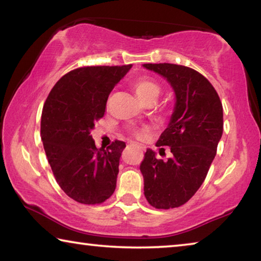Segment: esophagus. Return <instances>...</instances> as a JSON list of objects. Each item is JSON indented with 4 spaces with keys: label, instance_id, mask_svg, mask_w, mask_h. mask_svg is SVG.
I'll use <instances>...</instances> for the list:
<instances>
[{
    "label": "esophagus",
    "instance_id": "esophagus-1",
    "mask_svg": "<svg viewBox=\"0 0 261 261\" xmlns=\"http://www.w3.org/2000/svg\"><path fill=\"white\" fill-rule=\"evenodd\" d=\"M132 145H134V144H132ZM136 146H137V147H138L139 149H144V147H143V146H141V145H136Z\"/></svg>",
    "mask_w": 261,
    "mask_h": 261
}]
</instances>
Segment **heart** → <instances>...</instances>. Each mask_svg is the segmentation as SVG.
<instances>
[{
    "label": "heart",
    "mask_w": 261,
    "mask_h": 261,
    "mask_svg": "<svg viewBox=\"0 0 261 261\" xmlns=\"http://www.w3.org/2000/svg\"><path fill=\"white\" fill-rule=\"evenodd\" d=\"M132 88L136 92V94L144 101V102H149V101H154L158 95L160 94V85L156 81L149 78V77H140L132 83ZM132 134L138 139H144L146 135L148 134V127L143 126L135 129Z\"/></svg>",
    "instance_id": "1"
}]
</instances>
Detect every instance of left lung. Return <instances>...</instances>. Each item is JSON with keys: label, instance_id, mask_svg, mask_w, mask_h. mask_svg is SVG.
<instances>
[{"label": "left lung", "instance_id": "1", "mask_svg": "<svg viewBox=\"0 0 261 261\" xmlns=\"http://www.w3.org/2000/svg\"><path fill=\"white\" fill-rule=\"evenodd\" d=\"M144 67L165 77L176 95L169 124L156 143L170 147L173 156L163 161L147 149L140 163L144 194L158 210L175 208L191 199L208 173L223 132L222 103L208 79L196 70L171 63Z\"/></svg>", "mask_w": 261, "mask_h": 261}]
</instances>
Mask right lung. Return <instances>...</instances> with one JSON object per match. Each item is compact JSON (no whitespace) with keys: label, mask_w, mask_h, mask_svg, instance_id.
<instances>
[{"label":"right lung","mask_w":261,"mask_h":261,"mask_svg":"<svg viewBox=\"0 0 261 261\" xmlns=\"http://www.w3.org/2000/svg\"><path fill=\"white\" fill-rule=\"evenodd\" d=\"M131 67L74 69L55 84L43 105L41 140L48 162L61 189L81 204H102L116 188L125 143L115 140L107 149L96 148L91 130L103 117L114 86Z\"/></svg>","instance_id":"add662e5"}]
</instances>
